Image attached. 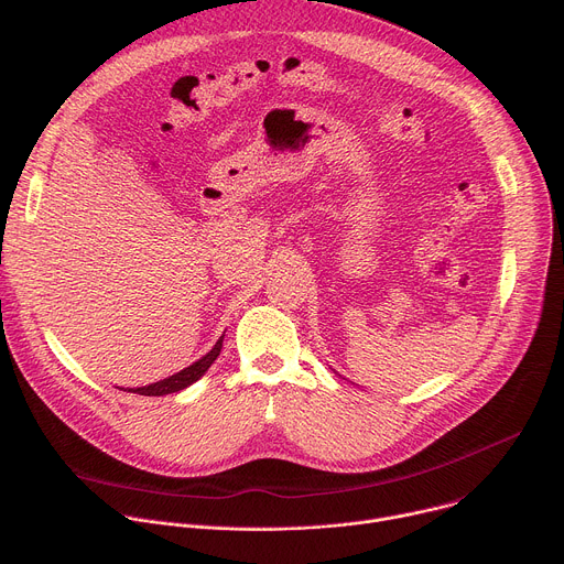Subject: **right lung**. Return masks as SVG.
<instances>
[{"label":"right lung","mask_w":564,"mask_h":564,"mask_svg":"<svg viewBox=\"0 0 564 564\" xmlns=\"http://www.w3.org/2000/svg\"><path fill=\"white\" fill-rule=\"evenodd\" d=\"M220 348H223V337L216 341V346H214L203 359H198V361L192 364L189 368H185V370H181V372H176V375H172V377H167V379H163V381H155V383H151V386H142V388H135V390H129V392H138V394H147V397H160V394L178 392V390L192 386L194 381H198V379L207 372V368H209V366L216 361V357L220 355Z\"/></svg>","instance_id":"add662e5"}]
</instances>
